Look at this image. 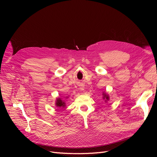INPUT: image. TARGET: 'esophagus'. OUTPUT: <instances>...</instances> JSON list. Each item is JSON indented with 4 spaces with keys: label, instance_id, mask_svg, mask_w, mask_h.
<instances>
[{
    "label": "esophagus",
    "instance_id": "34e87169",
    "mask_svg": "<svg viewBox=\"0 0 157 157\" xmlns=\"http://www.w3.org/2000/svg\"><path fill=\"white\" fill-rule=\"evenodd\" d=\"M81 90H84V87H83V86H82V87H81V88H80Z\"/></svg>",
    "mask_w": 157,
    "mask_h": 157
}]
</instances>
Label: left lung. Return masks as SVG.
I'll use <instances>...</instances> for the list:
<instances>
[{"label":"left lung","instance_id":"8db88e82","mask_svg":"<svg viewBox=\"0 0 157 157\" xmlns=\"http://www.w3.org/2000/svg\"><path fill=\"white\" fill-rule=\"evenodd\" d=\"M103 95H104V97H103V98H104V99L105 98H106V99H109V96H107V95H106V94H103Z\"/></svg>","mask_w":157,"mask_h":157}]
</instances>
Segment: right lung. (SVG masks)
<instances>
[{"label":"right lung","mask_w":157,"mask_h":157,"mask_svg":"<svg viewBox=\"0 0 157 157\" xmlns=\"http://www.w3.org/2000/svg\"><path fill=\"white\" fill-rule=\"evenodd\" d=\"M65 103L63 102L61 98H58L56 100V105L57 106H59V107H61V106H65Z\"/></svg>","instance_id":"1"}]
</instances>
